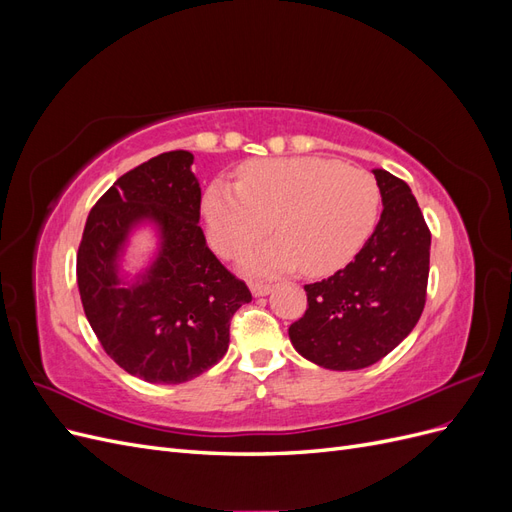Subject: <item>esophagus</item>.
<instances>
[{
  "label": "esophagus",
  "mask_w": 512,
  "mask_h": 512,
  "mask_svg": "<svg viewBox=\"0 0 512 512\" xmlns=\"http://www.w3.org/2000/svg\"><path fill=\"white\" fill-rule=\"evenodd\" d=\"M250 288H252L254 297H265V294L271 292V284H267V282H252Z\"/></svg>",
  "instance_id": "esophagus-1"
}]
</instances>
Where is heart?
Returning a JSON list of instances; mask_svg holds the SVG:
<instances>
[{"label": "heart", "instance_id": "1", "mask_svg": "<svg viewBox=\"0 0 512 512\" xmlns=\"http://www.w3.org/2000/svg\"><path fill=\"white\" fill-rule=\"evenodd\" d=\"M378 211L374 175L318 156L245 162L237 170V188L215 181L200 203L209 243L222 258L250 250L275 220L280 237L245 258L254 273L299 265L309 275L342 269L369 239Z\"/></svg>", "mask_w": 512, "mask_h": 512}]
</instances>
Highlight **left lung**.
<instances>
[{"mask_svg": "<svg viewBox=\"0 0 512 512\" xmlns=\"http://www.w3.org/2000/svg\"><path fill=\"white\" fill-rule=\"evenodd\" d=\"M382 215L361 252L344 269L307 284L305 314L288 335L301 356L324 369L378 363L423 314L431 232L408 183L376 168Z\"/></svg>", "mask_w": 512, "mask_h": 512, "instance_id": "1", "label": "left lung"}]
</instances>
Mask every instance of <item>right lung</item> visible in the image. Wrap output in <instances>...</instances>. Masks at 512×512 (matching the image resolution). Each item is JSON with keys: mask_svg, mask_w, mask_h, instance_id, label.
I'll return each instance as SVG.
<instances>
[{"mask_svg": "<svg viewBox=\"0 0 512 512\" xmlns=\"http://www.w3.org/2000/svg\"><path fill=\"white\" fill-rule=\"evenodd\" d=\"M190 151H166L121 175L83 230L76 282L85 316L104 352L128 374L181 384L228 350L230 318L252 292L207 247L200 185ZM161 230V252L134 285L122 286L118 254L132 227Z\"/></svg>", "mask_w": 512, "mask_h": 512, "instance_id": "add662e5", "label": "right lung"}]
</instances>
